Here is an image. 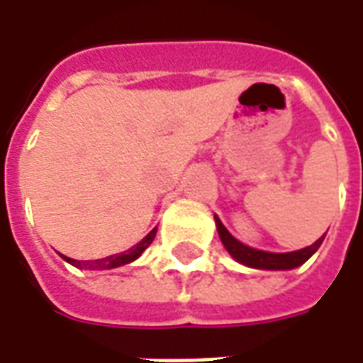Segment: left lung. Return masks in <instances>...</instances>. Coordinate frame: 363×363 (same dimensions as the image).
Returning a JSON list of instances; mask_svg holds the SVG:
<instances>
[{
    "instance_id": "obj_1",
    "label": "left lung",
    "mask_w": 363,
    "mask_h": 363,
    "mask_svg": "<svg viewBox=\"0 0 363 363\" xmlns=\"http://www.w3.org/2000/svg\"><path fill=\"white\" fill-rule=\"evenodd\" d=\"M216 225H218V233H220L221 243L225 245V249L229 251V255L241 262L245 267L251 268H262V270H289V268H296L299 264H303L305 260L311 259V255L320 247L325 235L317 239L315 243L305 247V249H299V251L294 252H267V251H257V249H251L247 247L241 241H237L235 237L229 233L228 229L223 228V223L220 221V218L216 216Z\"/></svg>"
}]
</instances>
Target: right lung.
Masks as SVG:
<instances>
[{
    "label": "right lung",
    "mask_w": 363,
    "mask_h": 363,
    "mask_svg": "<svg viewBox=\"0 0 363 363\" xmlns=\"http://www.w3.org/2000/svg\"><path fill=\"white\" fill-rule=\"evenodd\" d=\"M155 233H157V228L151 229L147 235L143 237L142 241L138 245H134L132 249H128V251H124L122 255H112V257H106V259H99V260H74V259H67V257H64V259L69 262V264H74V267L77 268H85V270H106V268H116V267H122V264H128V262H132V260H135L140 255H142L147 247L151 245V241L155 239Z\"/></svg>",
    "instance_id": "right-lung-1"
}]
</instances>
